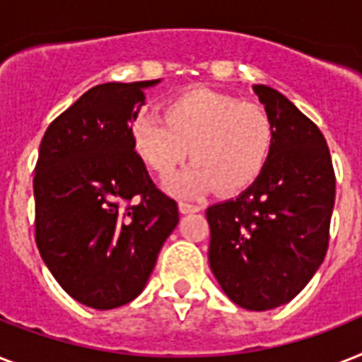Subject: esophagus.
<instances>
[{
    "label": "esophagus",
    "instance_id": "esophagus-1",
    "mask_svg": "<svg viewBox=\"0 0 362 362\" xmlns=\"http://www.w3.org/2000/svg\"><path fill=\"white\" fill-rule=\"evenodd\" d=\"M178 210H180V214H192V212H199L201 210V206H197V204H189V203H178Z\"/></svg>",
    "mask_w": 362,
    "mask_h": 362
}]
</instances>
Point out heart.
Listing matches in <instances>:
<instances>
[{"mask_svg":"<svg viewBox=\"0 0 362 362\" xmlns=\"http://www.w3.org/2000/svg\"><path fill=\"white\" fill-rule=\"evenodd\" d=\"M163 122L142 118L131 129L136 158L161 180H169L187 158L193 163L167 189L176 197H199L216 186L238 193L263 173L274 142L269 112L229 93L189 88L169 99Z\"/></svg>","mask_w":362,"mask_h":362,"instance_id":"obj_1","label":"heart"}]
</instances>
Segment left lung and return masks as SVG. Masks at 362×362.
Listing matches in <instances>:
<instances>
[{"label":"left lung","instance_id":"left-lung-1","mask_svg":"<svg viewBox=\"0 0 362 362\" xmlns=\"http://www.w3.org/2000/svg\"><path fill=\"white\" fill-rule=\"evenodd\" d=\"M253 93L274 125L263 173L237 199L206 209L212 274L240 308L289 303L325 259L334 209V170L325 136L278 90Z\"/></svg>","mask_w":362,"mask_h":362}]
</instances>
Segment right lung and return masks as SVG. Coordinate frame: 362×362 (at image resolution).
<instances>
[{"instance_id": "add662e5", "label": "right lung", "mask_w": 362, "mask_h": 362, "mask_svg": "<svg viewBox=\"0 0 362 362\" xmlns=\"http://www.w3.org/2000/svg\"><path fill=\"white\" fill-rule=\"evenodd\" d=\"M158 81L107 82L48 125L37 159L35 242L67 295L112 310L146 287L178 204L159 192L131 146L144 90ZM131 198L133 205H127Z\"/></svg>"}]
</instances>
